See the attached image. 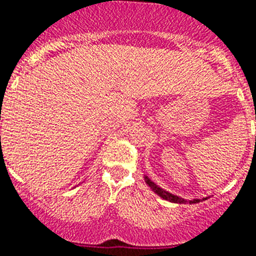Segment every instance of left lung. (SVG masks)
Returning <instances> with one entry per match:
<instances>
[{
  "instance_id": "left-lung-1",
  "label": "left lung",
  "mask_w": 256,
  "mask_h": 256,
  "mask_svg": "<svg viewBox=\"0 0 256 256\" xmlns=\"http://www.w3.org/2000/svg\"><path fill=\"white\" fill-rule=\"evenodd\" d=\"M144 180H146V184L152 188V191H154L158 196H161L162 199H165V200L172 202V203H180V204H182V203H188L186 199H182V198L177 196V195H173L170 194V192H168V191H165L164 188H158V184H154V182H152L147 176H144ZM206 199H207V198H203V199H192V200H188V203H199V202L206 200Z\"/></svg>"
}]
</instances>
